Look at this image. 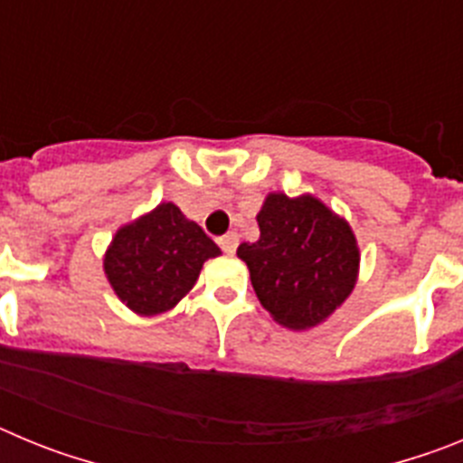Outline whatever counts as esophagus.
<instances>
[{
	"instance_id": "esophagus-1",
	"label": "esophagus",
	"mask_w": 463,
	"mask_h": 463,
	"mask_svg": "<svg viewBox=\"0 0 463 463\" xmlns=\"http://www.w3.org/2000/svg\"><path fill=\"white\" fill-rule=\"evenodd\" d=\"M218 243H220V248L227 252V255H234L236 248H239V234H236V232H229V234L220 236Z\"/></svg>"
}]
</instances>
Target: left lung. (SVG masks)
I'll return each instance as SVG.
<instances>
[{
	"mask_svg": "<svg viewBox=\"0 0 463 463\" xmlns=\"http://www.w3.org/2000/svg\"><path fill=\"white\" fill-rule=\"evenodd\" d=\"M260 239L236 255L250 271L260 304L285 329L308 331L345 304L359 278L353 227L315 194L269 192L260 213Z\"/></svg>",
	"mask_w": 463,
	"mask_h": 463,
	"instance_id": "8db88e82",
	"label": "left lung"
}]
</instances>
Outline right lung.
Instances as JSON below:
<instances>
[{
    "label": "right lung",
    "instance_id": "add662e5",
    "mask_svg": "<svg viewBox=\"0 0 463 463\" xmlns=\"http://www.w3.org/2000/svg\"><path fill=\"white\" fill-rule=\"evenodd\" d=\"M220 255L194 220L162 202L118 227L104 252V273L127 308L155 317L175 308L199 280L203 261Z\"/></svg>",
    "mask_w": 463,
    "mask_h": 463
}]
</instances>
